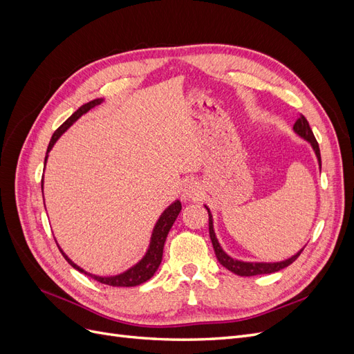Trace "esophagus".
Segmentation results:
<instances>
[{
	"label": "esophagus",
	"instance_id": "1",
	"mask_svg": "<svg viewBox=\"0 0 354 354\" xmlns=\"http://www.w3.org/2000/svg\"><path fill=\"white\" fill-rule=\"evenodd\" d=\"M181 192H183L185 199H194L195 201L201 195V189H199L196 181H186V183L183 185V189H181Z\"/></svg>",
	"mask_w": 354,
	"mask_h": 354
}]
</instances>
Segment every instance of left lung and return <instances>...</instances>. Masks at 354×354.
Instances as JSON below:
<instances>
[{
    "instance_id": "obj_1",
    "label": "left lung",
    "mask_w": 354,
    "mask_h": 354,
    "mask_svg": "<svg viewBox=\"0 0 354 354\" xmlns=\"http://www.w3.org/2000/svg\"><path fill=\"white\" fill-rule=\"evenodd\" d=\"M294 130H295L297 134H299L303 138H306V140L310 142V145L313 146L315 153H316V156L319 159V165L322 167V159H320L319 143L316 142V137H315V134L312 131V128H310L308 121L306 120L304 115H299V118L294 124ZM207 211H208V217H209V224H208V226H209V238H211V242H212V246H214V251H216L217 260L220 261L221 266L226 267L227 270L233 272L234 274H239V276H257V274H269V273L279 272V270L285 269V267H288L289 264H292L298 259L299 254L303 252V250H301L298 254L291 257V259H288V260L281 261V263H243V261L233 260L232 257H229L226 252L221 250V246H220V243H218V241L216 238V234H214L211 212H209L208 208H207Z\"/></svg>"
}]
</instances>
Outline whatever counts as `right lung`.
<instances>
[{"mask_svg": "<svg viewBox=\"0 0 354 354\" xmlns=\"http://www.w3.org/2000/svg\"><path fill=\"white\" fill-rule=\"evenodd\" d=\"M100 102H102L100 99L88 102V103L82 104L77 112H73V113L68 118V120L57 128V130L55 131V134H53L51 140H50V143H48V147H47V153L50 152V149L53 147V145H55V143L57 142V138H59L63 133H65V131L68 130V128H69L75 121H77L82 113L88 112L91 108H94V106H97ZM46 160H47V156H46ZM41 189H42V180H41ZM180 211H181V203L177 201V202L173 203V205H169V207L162 212V216L159 217V220H158V223H156V226H155V229H153L152 242H151V246H149L147 254L145 255V259H143L140 263H138V264H136L134 267H131L130 270H127L125 273H122V274L112 276V277H100V276H94V274H90V273H85L82 269H80V267H78L77 264H73V263L68 259V257L65 255V252H63L60 248H59V250H60V252L63 254V257H65V259L68 260V263L73 267V269H77V270H80L81 273H85L87 276L93 277L94 281H97V282L104 283V285H111V286H137V285H140V283H143V282L151 279V277L155 274V272L158 270V267H159L160 261H162V251H164V243H165V239H167V234H168L169 229L173 227V224H174L177 216L180 214Z\"/></svg>", "mask_w": 354, "mask_h": 354, "instance_id": "add662e5", "label": "right lung"}]
</instances>
